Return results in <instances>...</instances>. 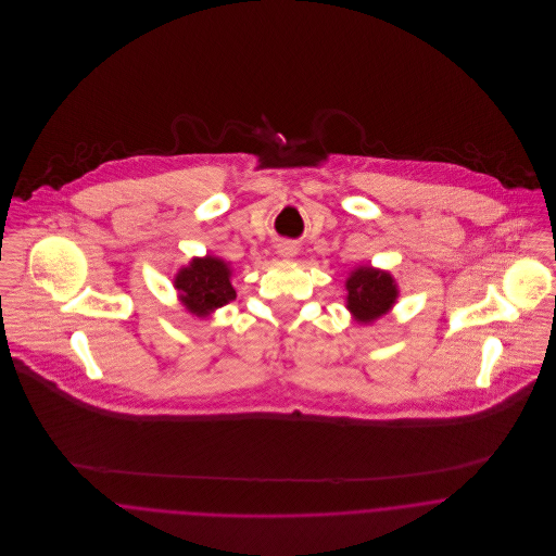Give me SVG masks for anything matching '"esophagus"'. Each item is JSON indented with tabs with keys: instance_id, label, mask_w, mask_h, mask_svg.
I'll list each match as a JSON object with an SVG mask.
<instances>
[{
	"instance_id": "esophagus-1",
	"label": "esophagus",
	"mask_w": 556,
	"mask_h": 556,
	"mask_svg": "<svg viewBox=\"0 0 556 556\" xmlns=\"http://www.w3.org/2000/svg\"><path fill=\"white\" fill-rule=\"evenodd\" d=\"M278 254L285 256V258H293L298 254V245L295 243H280Z\"/></svg>"
}]
</instances>
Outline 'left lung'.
<instances>
[{"instance_id":"8db88e82","label":"left lung","mask_w":556,"mask_h":556,"mask_svg":"<svg viewBox=\"0 0 556 556\" xmlns=\"http://www.w3.org/2000/svg\"><path fill=\"white\" fill-rule=\"evenodd\" d=\"M349 311L359 323H372L383 317L396 302L397 289L388 271L359 267L346 280Z\"/></svg>"}]
</instances>
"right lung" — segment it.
Masks as SVG:
<instances>
[{"instance_id": "1", "label": "right lung", "mask_w": 556, "mask_h": 556, "mask_svg": "<svg viewBox=\"0 0 556 556\" xmlns=\"http://www.w3.org/2000/svg\"><path fill=\"white\" fill-rule=\"evenodd\" d=\"M229 278L231 271L225 261L214 256L192 258V263L177 274L175 289L192 315L207 317L212 311L236 300V289Z\"/></svg>"}]
</instances>
